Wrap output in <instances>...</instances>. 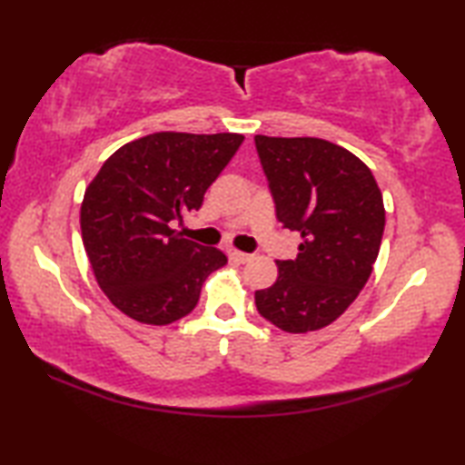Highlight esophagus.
<instances>
[{"label": "esophagus", "instance_id": "1", "mask_svg": "<svg viewBox=\"0 0 465 465\" xmlns=\"http://www.w3.org/2000/svg\"><path fill=\"white\" fill-rule=\"evenodd\" d=\"M230 258L235 262H250L252 254H246V252H240V250H230Z\"/></svg>", "mask_w": 465, "mask_h": 465}]
</instances>
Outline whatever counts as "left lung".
<instances>
[{
    "label": "left lung",
    "instance_id": "left-lung-1",
    "mask_svg": "<svg viewBox=\"0 0 465 465\" xmlns=\"http://www.w3.org/2000/svg\"><path fill=\"white\" fill-rule=\"evenodd\" d=\"M277 219L302 233L295 261L254 293L258 313L303 334L342 316L365 287L381 246L383 196L349 149L316 137H254Z\"/></svg>",
    "mask_w": 465,
    "mask_h": 465
}]
</instances>
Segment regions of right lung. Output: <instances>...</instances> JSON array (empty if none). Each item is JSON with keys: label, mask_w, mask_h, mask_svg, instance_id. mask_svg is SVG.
<instances>
[{"label": "right lung", "mask_w": 465, "mask_h": 465, "mask_svg": "<svg viewBox=\"0 0 465 465\" xmlns=\"http://www.w3.org/2000/svg\"><path fill=\"white\" fill-rule=\"evenodd\" d=\"M243 135L163 131L123 145L85 188L82 240L100 289L124 316L166 326L188 316L227 256L172 230L242 145Z\"/></svg>", "instance_id": "right-lung-1"}]
</instances>
